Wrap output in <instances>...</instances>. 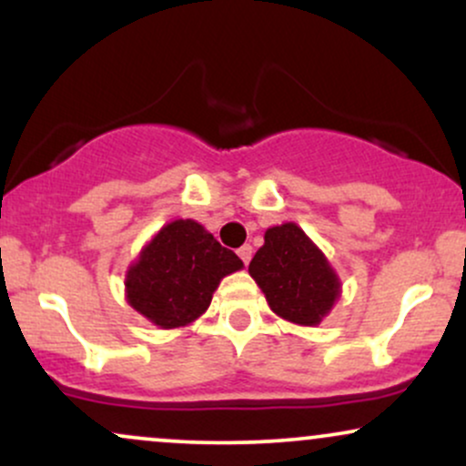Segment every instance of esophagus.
<instances>
[{"label":"esophagus","instance_id":"34e87169","mask_svg":"<svg viewBox=\"0 0 466 466\" xmlns=\"http://www.w3.org/2000/svg\"><path fill=\"white\" fill-rule=\"evenodd\" d=\"M251 254H254V248H251V245H243V248L238 249V256H240V260H243L245 265H249V260H251Z\"/></svg>","mask_w":466,"mask_h":466}]
</instances>
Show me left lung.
<instances>
[{"mask_svg": "<svg viewBox=\"0 0 466 466\" xmlns=\"http://www.w3.org/2000/svg\"><path fill=\"white\" fill-rule=\"evenodd\" d=\"M249 276L263 289L267 304L282 319L315 326L329 315L341 282L322 249L296 223L265 232V245L249 263Z\"/></svg>", "mask_w": 466, "mask_h": 466, "instance_id": "left-lung-1", "label": "left lung"}]
</instances>
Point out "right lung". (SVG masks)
I'll return each mask as SVG.
<instances>
[{
    "label": "right lung",
    "mask_w": 466,
    "mask_h": 466,
    "mask_svg": "<svg viewBox=\"0 0 466 466\" xmlns=\"http://www.w3.org/2000/svg\"><path fill=\"white\" fill-rule=\"evenodd\" d=\"M243 260L192 218H177L144 245L125 278L127 302L159 329L195 322L223 278Z\"/></svg>",
    "instance_id": "obj_1"
}]
</instances>
